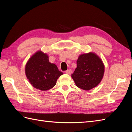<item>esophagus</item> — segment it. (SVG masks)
<instances>
[{
  "mask_svg": "<svg viewBox=\"0 0 132 132\" xmlns=\"http://www.w3.org/2000/svg\"><path fill=\"white\" fill-rule=\"evenodd\" d=\"M71 73H72V71H71V69H68L65 71V73L68 74H71Z\"/></svg>",
  "mask_w": 132,
  "mask_h": 132,
  "instance_id": "34e87169",
  "label": "esophagus"
}]
</instances>
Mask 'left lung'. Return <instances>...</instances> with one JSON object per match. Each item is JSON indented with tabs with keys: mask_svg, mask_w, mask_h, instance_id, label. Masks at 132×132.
<instances>
[{
	"mask_svg": "<svg viewBox=\"0 0 132 132\" xmlns=\"http://www.w3.org/2000/svg\"><path fill=\"white\" fill-rule=\"evenodd\" d=\"M77 64V68L71 74L76 86L87 91L100 83L104 75L105 65L96 54L89 52L80 54Z\"/></svg>",
	"mask_w": 132,
	"mask_h": 132,
	"instance_id": "1",
	"label": "left lung"
}]
</instances>
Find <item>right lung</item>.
Returning a JSON list of instances; mask_svg holds the SVG:
<instances>
[{
	"label": "right lung",
	"mask_w": 132,
	"mask_h": 132,
	"mask_svg": "<svg viewBox=\"0 0 132 132\" xmlns=\"http://www.w3.org/2000/svg\"><path fill=\"white\" fill-rule=\"evenodd\" d=\"M48 58L46 53L38 51L29 58L25 66V74L29 82L35 88L41 91L53 87L63 74L56 65L49 62Z\"/></svg>",
	"instance_id": "obj_1"
}]
</instances>
